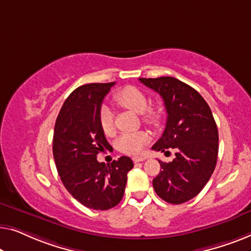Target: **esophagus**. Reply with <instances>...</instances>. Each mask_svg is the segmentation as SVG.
Segmentation results:
<instances>
[{
  "label": "esophagus",
  "instance_id": "esophagus-1",
  "mask_svg": "<svg viewBox=\"0 0 251 251\" xmlns=\"http://www.w3.org/2000/svg\"><path fill=\"white\" fill-rule=\"evenodd\" d=\"M146 159V157H142V156H135L133 157V161L134 162H140V161H143Z\"/></svg>",
  "mask_w": 251,
  "mask_h": 251
}]
</instances>
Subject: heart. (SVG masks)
Instances as JSON below:
<instances>
[{
    "label": "heart",
    "mask_w": 251,
    "mask_h": 251,
    "mask_svg": "<svg viewBox=\"0 0 251 251\" xmlns=\"http://www.w3.org/2000/svg\"><path fill=\"white\" fill-rule=\"evenodd\" d=\"M115 101L118 104L142 114L143 121L147 124L158 125L160 122V114L154 109H148V99L142 91L134 86H126L115 94ZM99 122L102 130L105 134L114 132V114L108 105L103 104L99 111ZM149 141V135L146 132L124 133L118 137L117 149L124 153H139Z\"/></svg>",
    "instance_id": "heart-1"
}]
</instances>
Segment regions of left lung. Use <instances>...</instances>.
<instances>
[{
	"mask_svg": "<svg viewBox=\"0 0 251 251\" xmlns=\"http://www.w3.org/2000/svg\"><path fill=\"white\" fill-rule=\"evenodd\" d=\"M139 79L160 94L167 111L165 130L152 150L176 151L173 161L159 160L153 189L166 202H186L203 189L216 166V123L204 99L188 84L168 76Z\"/></svg>",
	"mask_w": 251,
	"mask_h": 251,
	"instance_id": "left-lung-1",
	"label": "left lung"
}]
</instances>
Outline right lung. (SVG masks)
<instances>
[{
  "label": "right lung",
  "instance_id": "1",
  "mask_svg": "<svg viewBox=\"0 0 251 251\" xmlns=\"http://www.w3.org/2000/svg\"><path fill=\"white\" fill-rule=\"evenodd\" d=\"M114 83H92L72 92L56 118L53 157L56 169L70 195L87 208L107 210L124 196L127 173L133 168L129 157L110 165L97 156L111 148L99 122L102 101Z\"/></svg>",
  "mask_w": 251,
  "mask_h": 251
}]
</instances>
